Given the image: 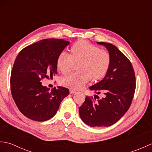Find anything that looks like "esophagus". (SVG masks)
<instances>
[{"instance_id":"esophagus-1","label":"esophagus","mask_w":152,"mask_h":152,"mask_svg":"<svg viewBox=\"0 0 152 152\" xmlns=\"http://www.w3.org/2000/svg\"><path fill=\"white\" fill-rule=\"evenodd\" d=\"M70 94H73V93H76V90H74V89H70Z\"/></svg>"}]
</instances>
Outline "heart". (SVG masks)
I'll return each instance as SVG.
<instances>
[{
    "mask_svg": "<svg viewBox=\"0 0 152 152\" xmlns=\"http://www.w3.org/2000/svg\"><path fill=\"white\" fill-rule=\"evenodd\" d=\"M111 63L108 51L99 48L87 41H79L70 48V54L63 51L57 59V69L66 74L74 64H77L78 72L70 74L61 80L63 86L71 89L83 88L89 80L97 81L104 76Z\"/></svg>",
    "mask_w": 152,
    "mask_h": 152,
    "instance_id": "1",
    "label": "heart"
}]
</instances>
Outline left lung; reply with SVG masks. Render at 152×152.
Wrapping results in <instances>:
<instances>
[{"label": "left lung", "instance_id": "1", "mask_svg": "<svg viewBox=\"0 0 152 152\" xmlns=\"http://www.w3.org/2000/svg\"><path fill=\"white\" fill-rule=\"evenodd\" d=\"M96 43L106 48L111 63L104 78L89 89L97 95L102 92L104 95L98 102L86 96L79 113L86 125L104 127L114 124L127 112L134 94L136 80L130 61L117 47L106 42ZM95 96H98L95 95L94 98Z\"/></svg>", "mask_w": 152, "mask_h": 152}]
</instances>
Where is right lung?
I'll return each instance as SVG.
<instances>
[{
	"label": "right lung",
	"instance_id": "right-lung-1",
	"mask_svg": "<svg viewBox=\"0 0 152 152\" xmlns=\"http://www.w3.org/2000/svg\"><path fill=\"white\" fill-rule=\"evenodd\" d=\"M69 44L63 39L42 40L25 48L16 57L11 72L12 95L28 119L44 121L53 118L69 95V89L61 86L49 91L40 82L57 75V57Z\"/></svg>",
	"mask_w": 152,
	"mask_h": 152
}]
</instances>
